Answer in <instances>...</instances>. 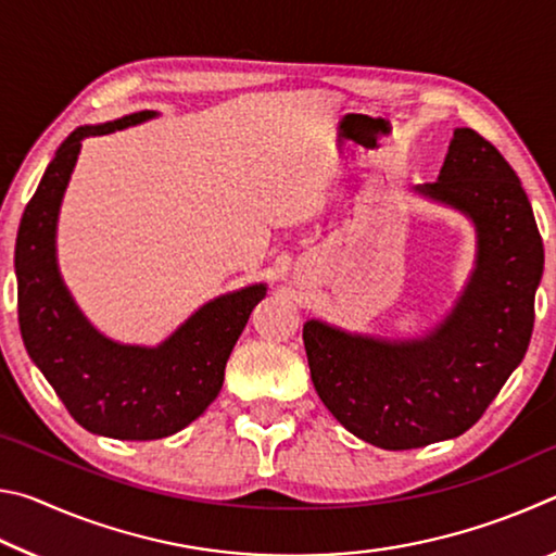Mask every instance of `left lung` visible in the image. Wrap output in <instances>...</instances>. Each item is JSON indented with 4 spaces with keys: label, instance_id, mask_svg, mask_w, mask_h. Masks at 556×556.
<instances>
[{
    "label": "left lung",
    "instance_id": "left-lung-1",
    "mask_svg": "<svg viewBox=\"0 0 556 556\" xmlns=\"http://www.w3.org/2000/svg\"><path fill=\"white\" fill-rule=\"evenodd\" d=\"M417 191L476 223V271L446 321L407 343L304 324L318 397L351 434L388 451L460 437L483 417L530 345L544 269L520 178L478 131L454 129L439 178Z\"/></svg>",
    "mask_w": 556,
    "mask_h": 556
}]
</instances>
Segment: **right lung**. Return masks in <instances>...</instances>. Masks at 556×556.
<instances>
[{
	"label": "right lung",
	"instance_id": "add662e5",
	"mask_svg": "<svg viewBox=\"0 0 556 556\" xmlns=\"http://www.w3.org/2000/svg\"><path fill=\"white\" fill-rule=\"evenodd\" d=\"M149 117L154 112L144 110L73 129L26 203L14 252L18 328L31 361L83 429L127 441L172 437L208 409L232 345L267 291L252 285L213 299L159 348L112 343L73 304L55 267V220L80 142Z\"/></svg>",
	"mask_w": 556,
	"mask_h": 556
}]
</instances>
